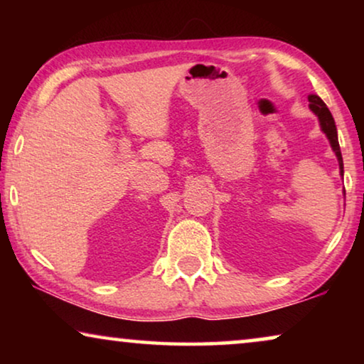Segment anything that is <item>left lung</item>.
Segmentation results:
<instances>
[{
	"label": "left lung",
	"mask_w": 364,
	"mask_h": 364,
	"mask_svg": "<svg viewBox=\"0 0 364 364\" xmlns=\"http://www.w3.org/2000/svg\"><path fill=\"white\" fill-rule=\"evenodd\" d=\"M308 101H310V109L316 114L318 121H320L321 131L326 134L328 141H330V144H331L333 152L336 154L338 164H340V171L343 176V157H341V151H340V144H338V132H336V126H335V119H333L330 109L326 107V104L321 101L320 96H316V94H310V96H308Z\"/></svg>",
	"instance_id": "8db88e82"
}]
</instances>
